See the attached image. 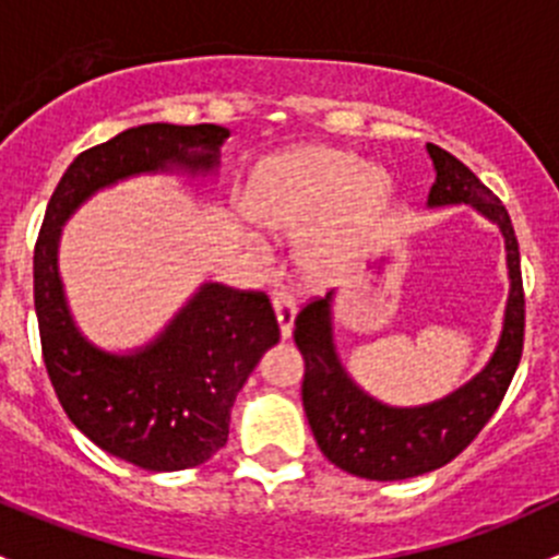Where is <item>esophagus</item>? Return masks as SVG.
I'll return each instance as SVG.
<instances>
[{
  "label": "esophagus",
  "mask_w": 559,
  "mask_h": 559,
  "mask_svg": "<svg viewBox=\"0 0 559 559\" xmlns=\"http://www.w3.org/2000/svg\"><path fill=\"white\" fill-rule=\"evenodd\" d=\"M273 311H275V319H278V330H281V337H292V330H295V300H292V295H286V292H273Z\"/></svg>",
  "instance_id": "obj_1"
}]
</instances>
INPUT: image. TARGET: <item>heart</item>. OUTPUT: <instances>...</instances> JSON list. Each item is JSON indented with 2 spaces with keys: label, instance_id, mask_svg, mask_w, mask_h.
<instances>
[{
  "label": "heart",
  "instance_id": "b5f03b06",
  "mask_svg": "<svg viewBox=\"0 0 559 559\" xmlns=\"http://www.w3.org/2000/svg\"><path fill=\"white\" fill-rule=\"evenodd\" d=\"M392 194V180L357 154L302 145L262 162L246 191V216L275 235H297L302 273L330 278L368 240Z\"/></svg>",
  "mask_w": 559,
  "mask_h": 559
}]
</instances>
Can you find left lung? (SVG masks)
Masks as SVG:
<instances>
[{
    "label": "left lung",
    "mask_w": 559,
    "mask_h": 559,
    "mask_svg": "<svg viewBox=\"0 0 559 559\" xmlns=\"http://www.w3.org/2000/svg\"><path fill=\"white\" fill-rule=\"evenodd\" d=\"M436 183L427 207L471 205L500 229L509 267L503 330L489 362L454 392L425 405H389L348 376L335 346V292L297 313L295 343L306 359L302 408L321 454L352 476L400 481L452 462L492 419L516 373L524 335L520 243L503 202L449 151L427 143Z\"/></svg>",
    "instance_id": "1"
}]
</instances>
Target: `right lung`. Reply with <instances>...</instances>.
<instances>
[{
	"mask_svg": "<svg viewBox=\"0 0 559 559\" xmlns=\"http://www.w3.org/2000/svg\"><path fill=\"white\" fill-rule=\"evenodd\" d=\"M227 138L218 123L127 129L67 167L39 229L35 311L50 384L88 441L143 471H186L227 443L235 397L278 343V321L262 292L205 281L145 346L107 352L70 311L59 273L61 229L83 202L127 178H213Z\"/></svg>",
	"mask_w": 559,
	"mask_h": 559,
	"instance_id": "1",
	"label": "right lung"
}]
</instances>
